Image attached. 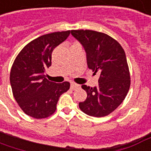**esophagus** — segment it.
<instances>
[{"instance_id": "1", "label": "esophagus", "mask_w": 151, "mask_h": 151, "mask_svg": "<svg viewBox=\"0 0 151 151\" xmlns=\"http://www.w3.org/2000/svg\"><path fill=\"white\" fill-rule=\"evenodd\" d=\"M79 86H80L78 84H76V83H71V85H70V88H71L73 90H76V89L78 88Z\"/></svg>"}]
</instances>
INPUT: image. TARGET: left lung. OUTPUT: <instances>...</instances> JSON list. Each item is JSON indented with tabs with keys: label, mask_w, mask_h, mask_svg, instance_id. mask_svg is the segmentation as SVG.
I'll list each match as a JSON object with an SVG mask.
<instances>
[{
	"label": "left lung",
	"mask_w": 151,
	"mask_h": 151,
	"mask_svg": "<svg viewBox=\"0 0 151 151\" xmlns=\"http://www.w3.org/2000/svg\"><path fill=\"white\" fill-rule=\"evenodd\" d=\"M86 53L87 65L99 73L98 86L82 85L87 93L79 108L87 115L104 117L123 101L130 85L129 67L125 51L118 41L106 33L93 30H71Z\"/></svg>",
	"instance_id": "left-lung-1"
}]
</instances>
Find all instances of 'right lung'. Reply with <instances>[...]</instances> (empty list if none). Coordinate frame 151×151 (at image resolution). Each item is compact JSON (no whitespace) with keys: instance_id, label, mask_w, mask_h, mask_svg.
Returning a JSON list of instances; mask_svg holds the SVG:
<instances>
[{"instance_id":"right-lung-1","label":"right lung","mask_w":151,"mask_h":151,"mask_svg":"<svg viewBox=\"0 0 151 151\" xmlns=\"http://www.w3.org/2000/svg\"><path fill=\"white\" fill-rule=\"evenodd\" d=\"M70 30L45 34L27 44L19 53L10 72L13 97L27 115L47 118L55 112L60 96L70 89L68 81L55 83L45 78L52 52L65 40Z\"/></svg>"}]
</instances>
